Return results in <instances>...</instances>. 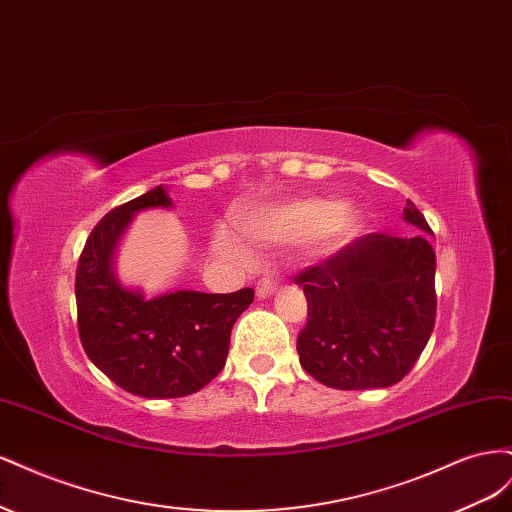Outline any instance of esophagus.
<instances>
[{"mask_svg":"<svg viewBox=\"0 0 512 512\" xmlns=\"http://www.w3.org/2000/svg\"><path fill=\"white\" fill-rule=\"evenodd\" d=\"M275 286H277V280H275L273 275L262 277V280L256 284V294H258V299H267V297H271V294L275 292Z\"/></svg>","mask_w":512,"mask_h":512,"instance_id":"obj_1","label":"esophagus"}]
</instances>
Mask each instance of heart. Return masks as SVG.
<instances>
[{
	"instance_id": "1",
	"label": "heart",
	"mask_w": 512,
	"mask_h": 512,
	"mask_svg": "<svg viewBox=\"0 0 512 512\" xmlns=\"http://www.w3.org/2000/svg\"><path fill=\"white\" fill-rule=\"evenodd\" d=\"M356 226V213L335 200H301L269 209L243 222V235L256 243H305L324 235L344 237ZM222 250L239 254L241 247L220 237Z\"/></svg>"
}]
</instances>
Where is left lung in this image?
Here are the masks:
<instances>
[{"label":"left lung","mask_w":512,"mask_h":512,"mask_svg":"<svg viewBox=\"0 0 512 512\" xmlns=\"http://www.w3.org/2000/svg\"><path fill=\"white\" fill-rule=\"evenodd\" d=\"M404 218L431 235L412 200ZM294 284L307 299L299 361L331 389H386L399 382L436 324V252L427 235L371 232L299 271Z\"/></svg>","instance_id":"left-lung-1"}]
</instances>
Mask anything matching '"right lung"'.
<instances>
[{
    "instance_id": "obj_1",
    "label": "right lung",
    "mask_w": 512,
    "mask_h": 512,
    "mask_svg": "<svg viewBox=\"0 0 512 512\" xmlns=\"http://www.w3.org/2000/svg\"><path fill=\"white\" fill-rule=\"evenodd\" d=\"M151 207H170L162 185L108 211L91 230L76 267V324L91 363L123 391L185 397L222 371L232 324L254 301V290H179L145 299L123 288L111 271L115 245L132 215Z\"/></svg>"
}]
</instances>
